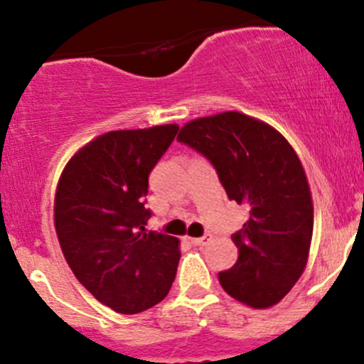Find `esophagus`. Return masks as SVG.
<instances>
[{"label":"esophagus","instance_id":"obj_1","mask_svg":"<svg viewBox=\"0 0 364 364\" xmlns=\"http://www.w3.org/2000/svg\"><path fill=\"white\" fill-rule=\"evenodd\" d=\"M190 241H191V245H195V246H205V245L210 243L212 237H210V236H203V237H190Z\"/></svg>","mask_w":364,"mask_h":364}]
</instances>
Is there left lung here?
<instances>
[{"label":"left lung","mask_w":364,"mask_h":364,"mask_svg":"<svg viewBox=\"0 0 364 364\" xmlns=\"http://www.w3.org/2000/svg\"><path fill=\"white\" fill-rule=\"evenodd\" d=\"M178 140L212 162L229 200L250 207L220 286L250 308L274 306L301 277L311 246L313 200L298 154L274 127L237 111L188 121Z\"/></svg>","instance_id":"left-lung-1"}]
</instances>
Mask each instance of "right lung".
<instances>
[{
    "label": "right lung",
    "instance_id": "add662e5",
    "mask_svg": "<svg viewBox=\"0 0 364 364\" xmlns=\"http://www.w3.org/2000/svg\"><path fill=\"white\" fill-rule=\"evenodd\" d=\"M178 124L116 129L70 159L54 196V228L65 260L97 301L123 315L168 296L181 257L178 237L147 232L149 174Z\"/></svg>",
    "mask_w": 364,
    "mask_h": 364
}]
</instances>
